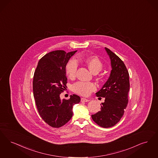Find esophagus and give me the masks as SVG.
<instances>
[{"mask_svg": "<svg viewBox=\"0 0 158 158\" xmlns=\"http://www.w3.org/2000/svg\"><path fill=\"white\" fill-rule=\"evenodd\" d=\"M89 99H87V98H81V102H89Z\"/></svg>", "mask_w": 158, "mask_h": 158, "instance_id": "34e87169", "label": "esophagus"}]
</instances>
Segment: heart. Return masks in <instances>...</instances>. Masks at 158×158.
Returning a JSON list of instances; mask_svg holds the SVG:
<instances>
[{"instance_id":"heart-1","label":"heart","mask_w":158,"mask_h":158,"mask_svg":"<svg viewBox=\"0 0 158 158\" xmlns=\"http://www.w3.org/2000/svg\"><path fill=\"white\" fill-rule=\"evenodd\" d=\"M89 70L93 74H97L103 67L102 61L97 56H92L83 59ZM78 64L76 60H69L65 66V72L70 79L74 78L76 75ZM73 89L77 93L82 96H88L91 92L96 89L95 84L90 82H77L73 85Z\"/></svg>"}]
</instances>
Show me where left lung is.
Segmentation results:
<instances>
[{
    "label": "left lung",
    "mask_w": 158,
    "mask_h": 158,
    "mask_svg": "<svg viewBox=\"0 0 158 158\" xmlns=\"http://www.w3.org/2000/svg\"><path fill=\"white\" fill-rule=\"evenodd\" d=\"M111 61L110 77L103 87L96 93L97 97H104L101 110L92 114L98 126L108 128L114 126L123 116L128 103L130 89L129 74L123 61L109 49L105 48Z\"/></svg>",
    "instance_id": "1"
}]
</instances>
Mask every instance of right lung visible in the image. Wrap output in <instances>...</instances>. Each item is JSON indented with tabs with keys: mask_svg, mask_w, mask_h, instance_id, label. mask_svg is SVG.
<instances>
[{
	"mask_svg": "<svg viewBox=\"0 0 158 158\" xmlns=\"http://www.w3.org/2000/svg\"><path fill=\"white\" fill-rule=\"evenodd\" d=\"M77 51L50 52L41 58L35 71V104L42 118L52 127L58 128L67 123L73 117V106L81 100L76 94L71 95L69 100L60 98V94L67 88L65 66Z\"/></svg>",
	"mask_w": 158,
	"mask_h": 158,
	"instance_id": "add662e5",
	"label": "right lung"
}]
</instances>
